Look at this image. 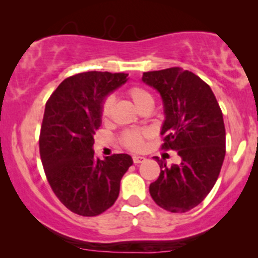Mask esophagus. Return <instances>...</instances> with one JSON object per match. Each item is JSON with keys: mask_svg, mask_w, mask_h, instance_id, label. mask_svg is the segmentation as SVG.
<instances>
[{"mask_svg": "<svg viewBox=\"0 0 258 258\" xmlns=\"http://www.w3.org/2000/svg\"><path fill=\"white\" fill-rule=\"evenodd\" d=\"M144 160H146L144 156H138V155L133 156V162H135V164H141V162H143Z\"/></svg>", "mask_w": 258, "mask_h": 258, "instance_id": "esophagus-1", "label": "esophagus"}]
</instances>
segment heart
I'll return each instance as SVG.
<instances>
[{"instance_id": "obj_1", "label": "heart", "mask_w": 258, "mask_h": 258, "mask_svg": "<svg viewBox=\"0 0 258 258\" xmlns=\"http://www.w3.org/2000/svg\"><path fill=\"white\" fill-rule=\"evenodd\" d=\"M126 96L132 100V103L135 104L136 108L138 110L147 108V106H153V97L150 96V93L144 88L138 87V86H133L126 90ZM112 104H114V100L111 97H108L102 105V117L103 119H108L109 115H110ZM148 137L147 131H137V130H132V131H127L123 133L122 136V143L125 144V147L128 148L131 150H141L144 146V138Z\"/></svg>"}]
</instances>
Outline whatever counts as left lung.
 Returning a JSON list of instances; mask_svg holds the SVG:
<instances>
[{
	"mask_svg": "<svg viewBox=\"0 0 258 258\" xmlns=\"http://www.w3.org/2000/svg\"><path fill=\"white\" fill-rule=\"evenodd\" d=\"M142 81L161 97L162 148L180 158L168 167L154 156L161 171L149 193L162 209L186 212L205 199L218 178L226 155L223 115L210 86L182 68L144 73Z\"/></svg>",
	"mask_w": 258,
	"mask_h": 258,
	"instance_id": "8db88e82",
	"label": "left lung"
}]
</instances>
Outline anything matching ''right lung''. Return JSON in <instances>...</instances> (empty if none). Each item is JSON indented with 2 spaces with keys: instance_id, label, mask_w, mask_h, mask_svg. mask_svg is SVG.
<instances>
[{
  "instance_id": "obj_1",
  "label": "right lung",
  "mask_w": 258,
  "mask_h": 258,
  "mask_svg": "<svg viewBox=\"0 0 258 258\" xmlns=\"http://www.w3.org/2000/svg\"><path fill=\"white\" fill-rule=\"evenodd\" d=\"M127 74L87 72L65 79L44 108L40 155L52 190L80 216L100 215L114 205L120 182L133 164L128 154L94 156L102 105L126 84Z\"/></svg>"
}]
</instances>
